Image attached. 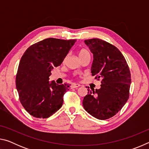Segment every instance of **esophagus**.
Masks as SVG:
<instances>
[{
	"mask_svg": "<svg viewBox=\"0 0 149 149\" xmlns=\"http://www.w3.org/2000/svg\"><path fill=\"white\" fill-rule=\"evenodd\" d=\"M80 85L79 84H73L72 85V87L74 88V89H75V88H78L79 87Z\"/></svg>",
	"mask_w": 149,
	"mask_h": 149,
	"instance_id": "esophagus-1",
	"label": "esophagus"
}]
</instances>
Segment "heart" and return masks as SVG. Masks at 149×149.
Returning a JSON list of instances; mask_svg holds the SVG:
<instances>
[{
	"mask_svg": "<svg viewBox=\"0 0 149 149\" xmlns=\"http://www.w3.org/2000/svg\"><path fill=\"white\" fill-rule=\"evenodd\" d=\"M78 54H79V58H82L84 56H87V55H89V52L87 49H81L79 50V52H78Z\"/></svg>",
	"mask_w": 149,
	"mask_h": 149,
	"instance_id": "1",
	"label": "heart"
}]
</instances>
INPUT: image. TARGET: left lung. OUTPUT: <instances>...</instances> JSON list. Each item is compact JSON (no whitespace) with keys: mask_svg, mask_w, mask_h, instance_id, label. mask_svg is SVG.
I'll return each instance as SVG.
<instances>
[{"mask_svg":"<svg viewBox=\"0 0 149 149\" xmlns=\"http://www.w3.org/2000/svg\"><path fill=\"white\" fill-rule=\"evenodd\" d=\"M93 54L92 75L101 79L99 89L88 90L83 100L85 110L99 120L116 115L130 97L131 74L129 66L119 50L100 39L84 41Z\"/></svg>","mask_w":149,"mask_h":149,"instance_id":"8db88e82","label":"left lung"}]
</instances>
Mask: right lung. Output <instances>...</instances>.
I'll return each instance as SVG.
<instances>
[{
    "label": "right lung",
    "instance_id": "right-lung-1",
    "mask_svg": "<svg viewBox=\"0 0 149 149\" xmlns=\"http://www.w3.org/2000/svg\"><path fill=\"white\" fill-rule=\"evenodd\" d=\"M75 42V39L48 38L32 45L24 52L17 69L16 86L20 102L30 115L47 118L61 108L70 85L49 82V76Z\"/></svg>",
    "mask_w": 149,
    "mask_h": 149
}]
</instances>
